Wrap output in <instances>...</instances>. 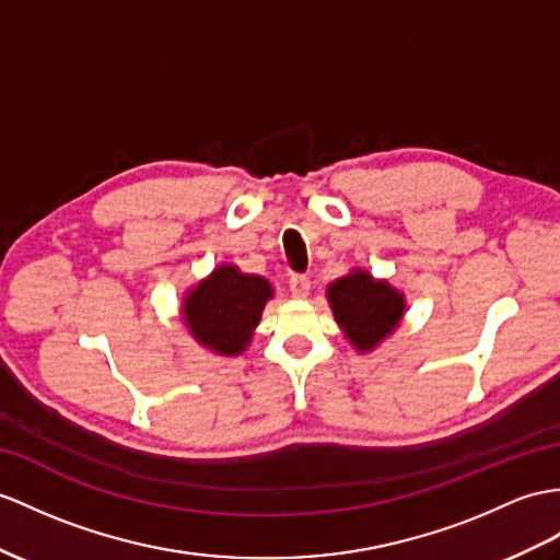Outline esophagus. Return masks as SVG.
I'll return each mask as SVG.
<instances>
[{
  "label": "esophagus",
  "instance_id": "esophagus-1",
  "mask_svg": "<svg viewBox=\"0 0 560 560\" xmlns=\"http://www.w3.org/2000/svg\"><path fill=\"white\" fill-rule=\"evenodd\" d=\"M290 292L294 299H306L311 292V280L306 276H292L290 278Z\"/></svg>",
  "mask_w": 560,
  "mask_h": 560
}]
</instances>
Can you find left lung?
Wrapping results in <instances>:
<instances>
[{"mask_svg": "<svg viewBox=\"0 0 560 560\" xmlns=\"http://www.w3.org/2000/svg\"><path fill=\"white\" fill-rule=\"evenodd\" d=\"M327 302L349 345L373 351L397 330L406 311V299L387 280H375L368 270H351L327 288Z\"/></svg>", "mask_w": 560, "mask_h": 560, "instance_id": "obj_1", "label": "left lung"}]
</instances>
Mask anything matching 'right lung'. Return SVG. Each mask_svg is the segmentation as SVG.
Here are the masks:
<instances>
[{
	"mask_svg": "<svg viewBox=\"0 0 560 560\" xmlns=\"http://www.w3.org/2000/svg\"><path fill=\"white\" fill-rule=\"evenodd\" d=\"M270 296L266 278L223 264L185 294L183 320L201 347L221 357H240L252 342Z\"/></svg>",
	"mask_w": 560,
	"mask_h": 560,
	"instance_id": "right-lung-1",
	"label": "right lung"
}]
</instances>
